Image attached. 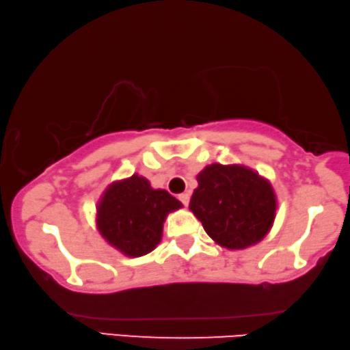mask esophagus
<instances>
[{
	"mask_svg": "<svg viewBox=\"0 0 350 350\" xmlns=\"http://www.w3.org/2000/svg\"><path fill=\"white\" fill-rule=\"evenodd\" d=\"M178 198H180V202H181L183 204L187 206V204H189V200H191V193H187V192H185V193H180Z\"/></svg>",
	"mask_w": 350,
	"mask_h": 350,
	"instance_id": "esophagus-1",
	"label": "esophagus"
}]
</instances>
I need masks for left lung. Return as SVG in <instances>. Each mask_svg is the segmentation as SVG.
Listing matches in <instances>:
<instances>
[{
  "instance_id": "left-lung-1",
  "label": "left lung",
  "mask_w": 350,
  "mask_h": 350,
  "mask_svg": "<svg viewBox=\"0 0 350 350\" xmlns=\"http://www.w3.org/2000/svg\"><path fill=\"white\" fill-rule=\"evenodd\" d=\"M189 209L208 236L228 250H245L270 232L278 197L270 180L242 164H209L197 175Z\"/></svg>"
}]
</instances>
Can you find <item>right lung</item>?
<instances>
[{"label":"right lung","mask_w":350,"mask_h":350,"mask_svg":"<svg viewBox=\"0 0 350 350\" xmlns=\"http://www.w3.org/2000/svg\"><path fill=\"white\" fill-rule=\"evenodd\" d=\"M181 208L167 191L153 189L147 178L133 174L108 185L96 206V228L119 253L141 257L157 248L167 215Z\"/></svg>","instance_id":"obj_1"}]
</instances>
